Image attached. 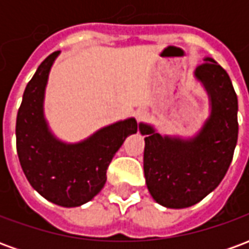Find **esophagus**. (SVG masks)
Returning a JSON list of instances; mask_svg holds the SVG:
<instances>
[{
	"label": "esophagus",
	"instance_id": "obj_1",
	"mask_svg": "<svg viewBox=\"0 0 249 249\" xmlns=\"http://www.w3.org/2000/svg\"><path fill=\"white\" fill-rule=\"evenodd\" d=\"M136 120H137V123H142V121H146L148 117H149V113L146 112L145 109H139L137 112H136Z\"/></svg>",
	"mask_w": 249,
	"mask_h": 249
}]
</instances>
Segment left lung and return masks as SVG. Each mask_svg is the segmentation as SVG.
<instances>
[{"mask_svg": "<svg viewBox=\"0 0 249 249\" xmlns=\"http://www.w3.org/2000/svg\"><path fill=\"white\" fill-rule=\"evenodd\" d=\"M195 76L211 100V116L197 136L181 140L140 124L141 135L145 136L146 187L167 208H187L212 192L224 178L237 142V96L228 73L207 57Z\"/></svg>", "mask_w": 249, "mask_h": 249, "instance_id": "8db88e82", "label": "left lung"}]
</instances>
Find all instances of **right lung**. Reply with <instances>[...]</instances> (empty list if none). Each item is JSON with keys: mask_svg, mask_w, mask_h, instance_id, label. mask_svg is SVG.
Returning a JSON list of instances; mask_svg holds the SVG:
<instances>
[{"mask_svg": "<svg viewBox=\"0 0 249 249\" xmlns=\"http://www.w3.org/2000/svg\"><path fill=\"white\" fill-rule=\"evenodd\" d=\"M58 53L41 62L25 88L17 113L16 144L30 185L46 200L71 208L88 203L103 189L109 164L125 139L137 132V123L135 119L119 121L77 144L57 140L44 117V93Z\"/></svg>", "mask_w": 249, "mask_h": 249, "instance_id": "obj_1", "label": "right lung"}]
</instances>
